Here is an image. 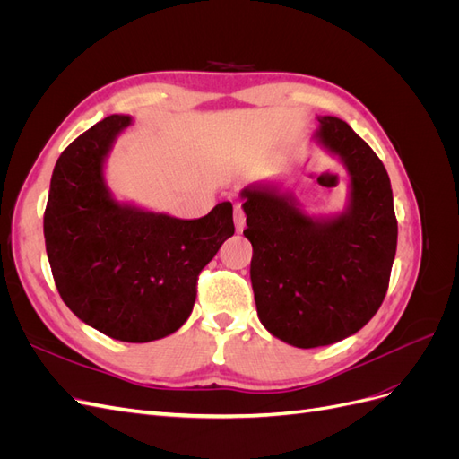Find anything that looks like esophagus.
Masks as SVG:
<instances>
[{"mask_svg":"<svg viewBox=\"0 0 459 459\" xmlns=\"http://www.w3.org/2000/svg\"><path fill=\"white\" fill-rule=\"evenodd\" d=\"M233 220H235V230H238V231H243V230H245V212H243L241 204H235Z\"/></svg>","mask_w":459,"mask_h":459,"instance_id":"esophagus-1","label":"esophagus"}]
</instances>
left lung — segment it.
Listing matches in <instances>:
<instances>
[{
	"instance_id": "obj_1",
	"label": "left lung",
	"mask_w": 459,
	"mask_h": 459,
	"mask_svg": "<svg viewBox=\"0 0 459 459\" xmlns=\"http://www.w3.org/2000/svg\"><path fill=\"white\" fill-rule=\"evenodd\" d=\"M316 145L349 174L341 212L310 216L289 191L241 189L251 283L260 324L299 346H327L362 329L379 310L396 255L391 179L373 149L337 117H317Z\"/></svg>"
}]
</instances>
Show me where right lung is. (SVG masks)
<instances>
[{"instance_id":"add662e5","label":"right lung","mask_w":459,"mask_h":459,"mask_svg":"<svg viewBox=\"0 0 459 459\" xmlns=\"http://www.w3.org/2000/svg\"><path fill=\"white\" fill-rule=\"evenodd\" d=\"M130 124L128 115H110L61 152L44 238L55 285L74 316L110 339L149 342L187 322L197 275L235 231L233 206L224 201L182 220L115 199L105 162Z\"/></svg>"}]
</instances>
